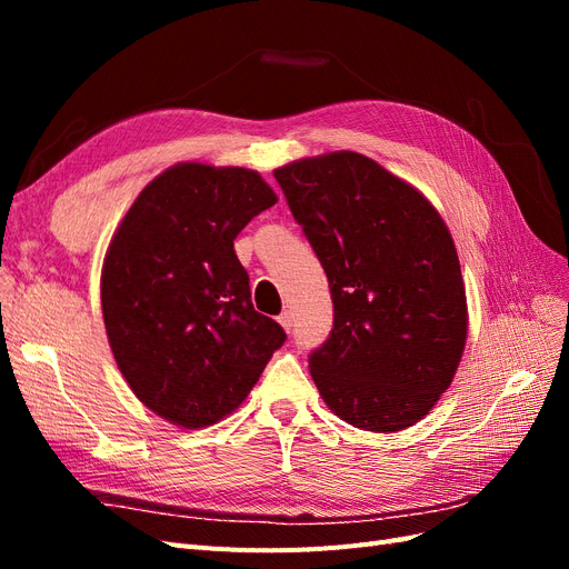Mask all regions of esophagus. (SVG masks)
Instances as JSON below:
<instances>
[{
  "instance_id": "34e87169",
  "label": "esophagus",
  "mask_w": 569,
  "mask_h": 569,
  "mask_svg": "<svg viewBox=\"0 0 569 569\" xmlns=\"http://www.w3.org/2000/svg\"><path fill=\"white\" fill-rule=\"evenodd\" d=\"M278 320H280V325L284 327L287 332H291V327H295V316H291V311H284Z\"/></svg>"
}]
</instances>
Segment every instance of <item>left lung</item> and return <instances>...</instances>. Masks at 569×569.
Segmentation results:
<instances>
[{"label": "left lung", "mask_w": 569, "mask_h": 569, "mask_svg": "<svg viewBox=\"0 0 569 569\" xmlns=\"http://www.w3.org/2000/svg\"><path fill=\"white\" fill-rule=\"evenodd\" d=\"M330 282L332 332L308 356L322 401L368 432L422 420L468 335L453 239L416 187L356 151L274 170Z\"/></svg>", "instance_id": "8db88e82"}]
</instances>
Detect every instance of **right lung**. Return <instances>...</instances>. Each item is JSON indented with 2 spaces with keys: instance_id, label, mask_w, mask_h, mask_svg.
I'll return each instance as SVG.
<instances>
[{
  "instance_id": "1",
  "label": "right lung",
  "mask_w": 569,
  "mask_h": 569,
  "mask_svg": "<svg viewBox=\"0 0 569 569\" xmlns=\"http://www.w3.org/2000/svg\"><path fill=\"white\" fill-rule=\"evenodd\" d=\"M274 201L253 170L178 163L142 189L111 239L101 270L111 351L137 399L168 422L226 418L287 339L253 311L234 253Z\"/></svg>"
}]
</instances>
